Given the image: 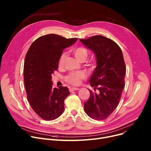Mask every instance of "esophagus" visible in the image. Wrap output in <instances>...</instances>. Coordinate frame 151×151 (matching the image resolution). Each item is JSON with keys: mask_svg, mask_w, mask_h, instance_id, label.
Returning a JSON list of instances; mask_svg holds the SVG:
<instances>
[{"mask_svg": "<svg viewBox=\"0 0 151 151\" xmlns=\"http://www.w3.org/2000/svg\"><path fill=\"white\" fill-rule=\"evenodd\" d=\"M79 89H79V88H71L70 89V92H71L75 91H78Z\"/></svg>", "mask_w": 151, "mask_h": 151, "instance_id": "esophagus-1", "label": "esophagus"}]
</instances>
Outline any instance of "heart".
Segmentation results:
<instances>
[{
	"label": "heart",
	"instance_id": "1",
	"mask_svg": "<svg viewBox=\"0 0 151 151\" xmlns=\"http://www.w3.org/2000/svg\"><path fill=\"white\" fill-rule=\"evenodd\" d=\"M73 53L75 58L80 62L84 61L88 55V51L83 46L77 47L73 50ZM67 57V54L63 52L60 55L58 65L59 68H62L64 65L65 60ZM86 77V74L83 71L78 72H71L65 76V81L72 85L77 86L81 83V81Z\"/></svg>",
	"mask_w": 151,
	"mask_h": 151
}]
</instances>
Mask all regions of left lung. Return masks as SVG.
I'll use <instances>...</instances> for the list:
<instances>
[{"label":"left lung","instance_id":"left-lung-1","mask_svg":"<svg viewBox=\"0 0 151 151\" xmlns=\"http://www.w3.org/2000/svg\"><path fill=\"white\" fill-rule=\"evenodd\" d=\"M80 40L93 52L97 60L89 83L99 92L89 90L90 97L84 103V110L93 119L104 120L118 106L125 86L126 67L122 52L116 43L102 35Z\"/></svg>","mask_w":151,"mask_h":151}]
</instances>
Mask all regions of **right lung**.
<instances>
[{"instance_id": "right-lung-1", "label": "right lung", "mask_w": 151, "mask_h": 151, "mask_svg": "<svg viewBox=\"0 0 151 151\" xmlns=\"http://www.w3.org/2000/svg\"><path fill=\"white\" fill-rule=\"evenodd\" d=\"M77 40L45 35L35 40L26 54L24 81L27 99L35 113L44 120H54L64 111V100L70 92L67 87L54 88L52 75L58 68L63 50Z\"/></svg>"}]
</instances>
